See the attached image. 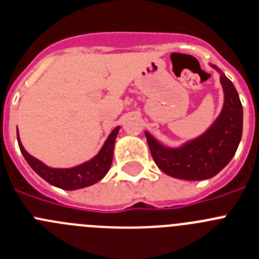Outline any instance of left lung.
Wrapping results in <instances>:
<instances>
[{
    "label": "left lung",
    "instance_id": "8db88e82",
    "mask_svg": "<svg viewBox=\"0 0 259 259\" xmlns=\"http://www.w3.org/2000/svg\"><path fill=\"white\" fill-rule=\"evenodd\" d=\"M224 91V106L213 124L192 141L167 147L146 132L154 162L168 176L183 180L213 178L231 161L243 134V106L230 79L216 66Z\"/></svg>",
    "mask_w": 259,
    "mask_h": 259
}]
</instances>
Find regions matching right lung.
Listing matches in <instances>:
<instances>
[{"mask_svg":"<svg viewBox=\"0 0 259 259\" xmlns=\"http://www.w3.org/2000/svg\"><path fill=\"white\" fill-rule=\"evenodd\" d=\"M120 130V126L115 127L108 135L106 142L103 143L100 152L84 163L69 168H55L50 167L42 161L33 157L25 151L19 138L18 130V143L20 147V151L23 153L24 158L29 163L33 170L38 174L42 179H45L47 183H50L53 187L60 188L64 190H76L83 189V188L91 187L96 184L97 181L102 180L108 172L112 163L113 158V147H115L116 137Z\"/></svg>","mask_w":259,"mask_h":259,"instance_id":"add662e5","label":"right lung"}]
</instances>
